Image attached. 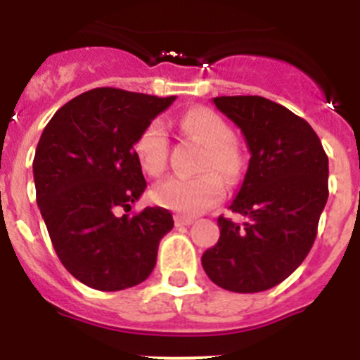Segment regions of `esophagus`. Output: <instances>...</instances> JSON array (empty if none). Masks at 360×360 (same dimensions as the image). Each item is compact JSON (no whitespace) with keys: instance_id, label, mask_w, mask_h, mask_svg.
Segmentation results:
<instances>
[{"instance_id":"1","label":"esophagus","mask_w":360,"mask_h":360,"mask_svg":"<svg viewBox=\"0 0 360 360\" xmlns=\"http://www.w3.org/2000/svg\"><path fill=\"white\" fill-rule=\"evenodd\" d=\"M193 221H195V219L187 218V216H182V214L174 216V224H176L178 227H187V225H191Z\"/></svg>"}]
</instances>
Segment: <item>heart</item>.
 Here are the masks:
<instances>
[{"instance_id":"b5f03b06","label":"heart","mask_w":360,"mask_h":360,"mask_svg":"<svg viewBox=\"0 0 360 360\" xmlns=\"http://www.w3.org/2000/svg\"><path fill=\"white\" fill-rule=\"evenodd\" d=\"M178 128L191 141L205 148L198 167L203 174L196 178H167L153 189V200L160 207L195 216L224 198L225 184L221 177L229 184L240 180L245 157L227 120L209 108H191L180 117ZM133 149L146 173L151 176L164 173L167 164V133L164 124L160 120L149 122L136 136Z\"/></svg>"}]
</instances>
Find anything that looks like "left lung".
<instances>
[{"mask_svg":"<svg viewBox=\"0 0 360 360\" xmlns=\"http://www.w3.org/2000/svg\"><path fill=\"white\" fill-rule=\"evenodd\" d=\"M243 133L249 169L231 211L219 216V240L202 256L218 287L252 294L276 287L303 263L328 200V157L310 124L257 95L212 98Z\"/></svg>","mask_w":360,"mask_h":360,"instance_id":"8db88e82","label":"left lung"}]
</instances>
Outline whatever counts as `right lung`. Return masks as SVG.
Listing matches in <instances>:
<instances>
[{
    "label": "right lung",
    "instance_id": "right-lung-1",
    "mask_svg": "<svg viewBox=\"0 0 360 360\" xmlns=\"http://www.w3.org/2000/svg\"><path fill=\"white\" fill-rule=\"evenodd\" d=\"M176 97L95 88L59 108L34 157L36 196L57 257L90 288L124 290L149 278L173 229L164 207L128 214L146 186L136 136Z\"/></svg>",
    "mask_w": 360,
    "mask_h": 360
}]
</instances>
